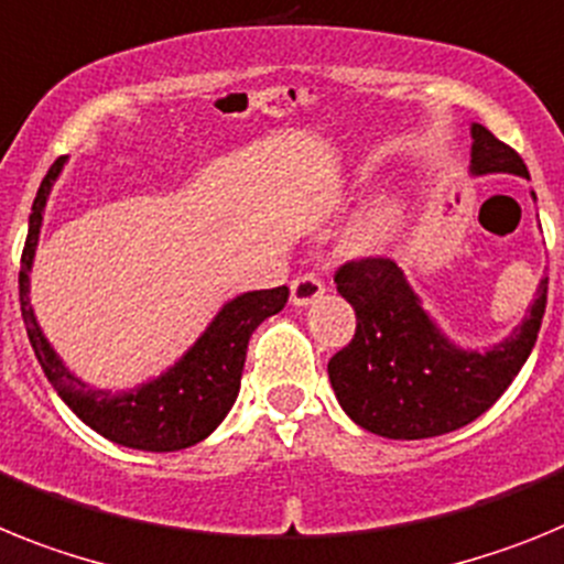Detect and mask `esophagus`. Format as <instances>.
<instances>
[{"label": "esophagus", "mask_w": 564, "mask_h": 564, "mask_svg": "<svg viewBox=\"0 0 564 564\" xmlns=\"http://www.w3.org/2000/svg\"><path fill=\"white\" fill-rule=\"evenodd\" d=\"M323 292H326V286H323L321 278L312 275V272L292 281V303H295V306H310V303H315Z\"/></svg>", "instance_id": "34e87169"}]
</instances>
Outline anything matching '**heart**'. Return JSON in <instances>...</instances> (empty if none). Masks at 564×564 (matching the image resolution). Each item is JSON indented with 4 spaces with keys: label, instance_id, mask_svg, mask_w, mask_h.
I'll use <instances>...</instances> for the list:
<instances>
[{
    "label": "heart",
    "instance_id": "obj_1",
    "mask_svg": "<svg viewBox=\"0 0 564 564\" xmlns=\"http://www.w3.org/2000/svg\"><path fill=\"white\" fill-rule=\"evenodd\" d=\"M398 215L400 209L394 200L380 198L351 224L346 238H343V249L349 254L375 252V249L386 241V235L391 232V227L398 224Z\"/></svg>",
    "mask_w": 564,
    "mask_h": 564
}]
</instances>
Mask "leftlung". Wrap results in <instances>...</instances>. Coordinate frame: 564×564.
I'll return each instance as SVG.
<instances>
[{
  "mask_svg": "<svg viewBox=\"0 0 564 564\" xmlns=\"http://www.w3.org/2000/svg\"><path fill=\"white\" fill-rule=\"evenodd\" d=\"M471 175L528 178L522 159L491 130L471 124ZM335 283L355 310L357 329L349 346L329 360L332 389L360 429L389 440L440 437L486 414L525 366L547 301V278H542L517 329L477 351L463 349L440 329L403 269L389 258L343 263Z\"/></svg>",
  "mask_w": 564,
  "mask_h": 564,
  "instance_id": "8db88e82",
  "label": "left lung"
}]
</instances>
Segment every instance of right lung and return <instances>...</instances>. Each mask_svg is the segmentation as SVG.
I'll return each instance as SVG.
<instances>
[{
	"mask_svg": "<svg viewBox=\"0 0 564 564\" xmlns=\"http://www.w3.org/2000/svg\"><path fill=\"white\" fill-rule=\"evenodd\" d=\"M62 166H65V159H58L42 178V187L33 200L31 221H28V241H24L22 269H19L24 329L31 337L36 360L67 409L110 443L139 448V452L189 448L207 440L229 414L241 389L249 337L267 317L278 315L286 306L289 289H258V292H243L227 301L207 329L200 332L198 340L170 369L135 389L110 391L85 383L56 355L31 306V269L36 258L39 229H42V215H45L53 184L62 175Z\"/></svg>",
	"mask_w": 564,
	"mask_h": 564,
	"instance_id": "obj_1",
	"label": "right lung"
}]
</instances>
